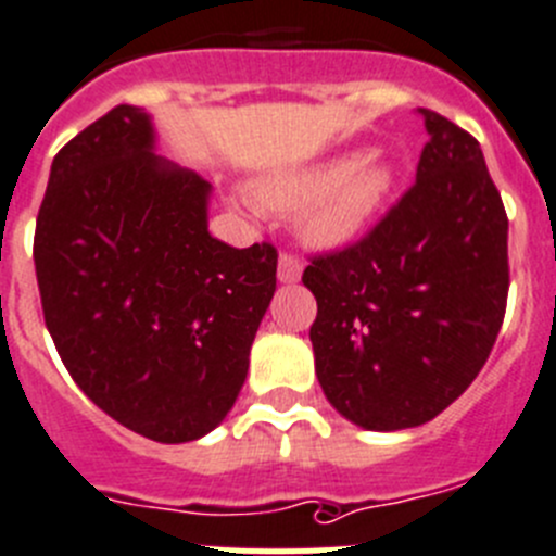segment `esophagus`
Returning a JSON list of instances; mask_svg holds the SVG:
<instances>
[{"label": "esophagus", "instance_id": "esophagus-1", "mask_svg": "<svg viewBox=\"0 0 556 556\" xmlns=\"http://www.w3.org/2000/svg\"><path fill=\"white\" fill-rule=\"evenodd\" d=\"M300 275H303V262L292 253H281V258H278V281L298 283Z\"/></svg>", "mask_w": 556, "mask_h": 556}]
</instances>
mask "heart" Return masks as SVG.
<instances>
[{"label": "heart", "instance_id": "obj_1", "mask_svg": "<svg viewBox=\"0 0 556 556\" xmlns=\"http://www.w3.org/2000/svg\"><path fill=\"white\" fill-rule=\"evenodd\" d=\"M393 172L379 157L343 155L321 166L269 174L256 199L278 213L300 210L305 237L316 245H341L371 220L384 202Z\"/></svg>", "mask_w": 556, "mask_h": 556}]
</instances>
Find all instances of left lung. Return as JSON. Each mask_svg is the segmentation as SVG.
Masks as SVG:
<instances>
[{
    "label": "left lung",
    "instance_id": "8db88e82",
    "mask_svg": "<svg viewBox=\"0 0 556 556\" xmlns=\"http://www.w3.org/2000/svg\"><path fill=\"white\" fill-rule=\"evenodd\" d=\"M417 179L363 240L311 258L316 377L354 426L433 420L472 384L505 319L507 215L478 139L420 109Z\"/></svg>",
    "mask_w": 556,
    "mask_h": 556
}]
</instances>
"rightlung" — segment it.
Returning a JSON list of instances; mask_svg holds the SVG:
<instances>
[{
    "label": "right lung",
    "instance_id": "add662e5",
    "mask_svg": "<svg viewBox=\"0 0 556 556\" xmlns=\"http://www.w3.org/2000/svg\"><path fill=\"white\" fill-rule=\"evenodd\" d=\"M210 182L155 155L147 111L116 105L51 163L35 273L78 388L147 440H199L240 395L275 292L269 242L207 229Z\"/></svg>",
    "mask_w": 556,
    "mask_h": 556
}]
</instances>
